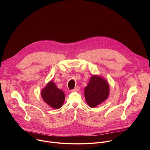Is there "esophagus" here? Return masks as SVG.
<instances>
[{
	"label": "esophagus",
	"instance_id": "1",
	"mask_svg": "<svg viewBox=\"0 0 150 150\" xmlns=\"http://www.w3.org/2000/svg\"><path fill=\"white\" fill-rule=\"evenodd\" d=\"M79 90H80V87H79V86H77V87H76L74 90H72V91H79Z\"/></svg>",
	"mask_w": 150,
	"mask_h": 150
}]
</instances>
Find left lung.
I'll return each instance as SVG.
<instances>
[{
    "label": "left lung",
    "mask_w": 150,
    "mask_h": 150,
    "mask_svg": "<svg viewBox=\"0 0 150 150\" xmlns=\"http://www.w3.org/2000/svg\"><path fill=\"white\" fill-rule=\"evenodd\" d=\"M110 93L109 84L107 80L99 76L93 75L84 89V96L90 108L97 105L108 99Z\"/></svg>",
    "instance_id": "8db88e82"
}]
</instances>
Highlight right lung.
<instances>
[{"mask_svg":"<svg viewBox=\"0 0 150 150\" xmlns=\"http://www.w3.org/2000/svg\"><path fill=\"white\" fill-rule=\"evenodd\" d=\"M41 96L43 101L51 108L58 109L65 101V94L58 88L53 81L49 82L41 91Z\"/></svg>","mask_w":150,"mask_h":150,"instance_id":"add662e5","label":"right lung"}]
</instances>
